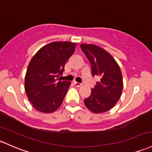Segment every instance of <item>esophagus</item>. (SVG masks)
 <instances>
[{
	"label": "esophagus",
	"mask_w": 152,
	"mask_h": 152,
	"mask_svg": "<svg viewBox=\"0 0 152 152\" xmlns=\"http://www.w3.org/2000/svg\"><path fill=\"white\" fill-rule=\"evenodd\" d=\"M74 85L76 86H77V87H80V86H82V84H81V83H79V82H76V81H75Z\"/></svg>",
	"instance_id": "1"
}]
</instances>
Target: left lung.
Instances as JSON below:
<instances>
[{"label":"left lung","instance_id":"obj_1","mask_svg":"<svg viewBox=\"0 0 152 152\" xmlns=\"http://www.w3.org/2000/svg\"><path fill=\"white\" fill-rule=\"evenodd\" d=\"M81 48L91 63L92 76L100 78L90 96L84 100L85 106L92 113H105L115 105L122 94L121 70L114 58L100 47L81 44Z\"/></svg>","mask_w":152,"mask_h":152}]
</instances>
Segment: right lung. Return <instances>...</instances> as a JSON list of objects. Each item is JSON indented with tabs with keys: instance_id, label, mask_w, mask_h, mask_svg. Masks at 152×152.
I'll use <instances>...</instances> for the list:
<instances>
[{
	"instance_id": "obj_1",
	"label": "right lung",
	"mask_w": 152,
	"mask_h": 152,
	"mask_svg": "<svg viewBox=\"0 0 152 152\" xmlns=\"http://www.w3.org/2000/svg\"><path fill=\"white\" fill-rule=\"evenodd\" d=\"M76 44L53 42L40 48L31 59L25 75L26 96L37 110L53 113L60 107L71 81H58Z\"/></svg>"
}]
</instances>
